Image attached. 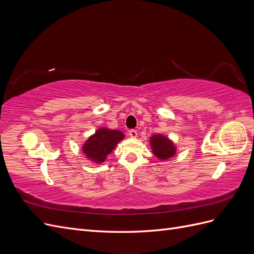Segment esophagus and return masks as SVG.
Here are the masks:
<instances>
[{
  "instance_id": "obj_1",
  "label": "esophagus",
  "mask_w": 254,
  "mask_h": 254,
  "mask_svg": "<svg viewBox=\"0 0 254 254\" xmlns=\"http://www.w3.org/2000/svg\"><path fill=\"white\" fill-rule=\"evenodd\" d=\"M129 135L131 136V137H136L137 136V131H136V130H134V129L129 130Z\"/></svg>"
}]
</instances>
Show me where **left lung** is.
Wrapping results in <instances>:
<instances>
[{"mask_svg":"<svg viewBox=\"0 0 254 254\" xmlns=\"http://www.w3.org/2000/svg\"><path fill=\"white\" fill-rule=\"evenodd\" d=\"M150 147L153 155L162 161L173 158L177 150L173 141L162 134H153L150 136Z\"/></svg>","mask_w":254,"mask_h":254,"instance_id":"left-lung-1","label":"left lung"}]
</instances>
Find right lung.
Listing matches in <instances>:
<instances>
[{"label":"right lung","mask_w":254,"mask_h":254,"mask_svg":"<svg viewBox=\"0 0 254 254\" xmlns=\"http://www.w3.org/2000/svg\"><path fill=\"white\" fill-rule=\"evenodd\" d=\"M125 135L119 130L108 128H99L94 134L82 145V152L86 157L96 164L103 163L107 156L111 153L119 142L124 139Z\"/></svg>","instance_id":"right-lung-1"}]
</instances>
